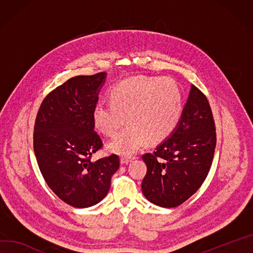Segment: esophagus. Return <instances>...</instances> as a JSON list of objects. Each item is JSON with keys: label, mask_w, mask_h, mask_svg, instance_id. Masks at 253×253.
<instances>
[{"label": "esophagus", "mask_w": 253, "mask_h": 253, "mask_svg": "<svg viewBox=\"0 0 253 253\" xmlns=\"http://www.w3.org/2000/svg\"><path fill=\"white\" fill-rule=\"evenodd\" d=\"M132 159H134V157H126V156H122L121 157V164L122 165H127L129 164Z\"/></svg>", "instance_id": "obj_1"}]
</instances>
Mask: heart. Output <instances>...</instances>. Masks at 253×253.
<instances>
[{"mask_svg": "<svg viewBox=\"0 0 253 253\" xmlns=\"http://www.w3.org/2000/svg\"><path fill=\"white\" fill-rule=\"evenodd\" d=\"M109 102H98L93 110L96 128L114 137L129 124L111 143L112 152L130 156L147 141L163 142L176 129L182 115L179 86L169 78L138 76L114 84Z\"/></svg>", "mask_w": 253, "mask_h": 253, "instance_id": "1", "label": "heart"}]
</instances>
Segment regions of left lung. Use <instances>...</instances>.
Masks as SVG:
<instances>
[{"mask_svg": "<svg viewBox=\"0 0 253 253\" xmlns=\"http://www.w3.org/2000/svg\"><path fill=\"white\" fill-rule=\"evenodd\" d=\"M216 147V127L208 99L194 84L173 133L153 152L142 155L147 166L141 189L164 208L186 202L202 186Z\"/></svg>", "mask_w": 253, "mask_h": 253, "instance_id": "left-lung-1", "label": "left lung"}]
</instances>
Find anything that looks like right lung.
<instances>
[{"label":"right lung","instance_id":"1","mask_svg":"<svg viewBox=\"0 0 253 253\" xmlns=\"http://www.w3.org/2000/svg\"><path fill=\"white\" fill-rule=\"evenodd\" d=\"M106 73L78 76L44 98L38 110L33 146L39 169L52 192L75 208L101 202L120 167L117 154L91 162L103 147L93 110Z\"/></svg>","mask_w":253,"mask_h":253}]
</instances>
